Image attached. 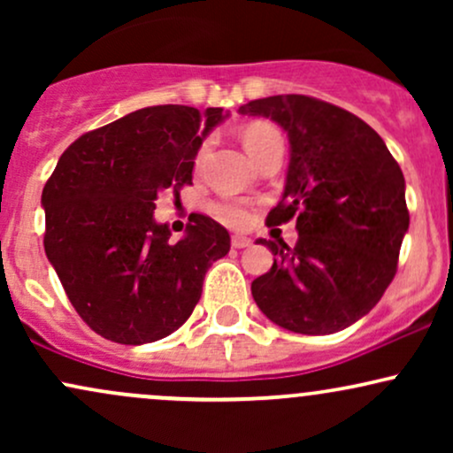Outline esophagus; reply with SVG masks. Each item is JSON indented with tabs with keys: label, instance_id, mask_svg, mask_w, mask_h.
<instances>
[{
	"label": "esophagus",
	"instance_id": "34e87169",
	"mask_svg": "<svg viewBox=\"0 0 453 453\" xmlns=\"http://www.w3.org/2000/svg\"><path fill=\"white\" fill-rule=\"evenodd\" d=\"M249 244H251V238H247V236H232V247L234 249H244V247H249Z\"/></svg>",
	"mask_w": 453,
	"mask_h": 453
}]
</instances>
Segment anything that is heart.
<instances>
[{"mask_svg": "<svg viewBox=\"0 0 453 453\" xmlns=\"http://www.w3.org/2000/svg\"><path fill=\"white\" fill-rule=\"evenodd\" d=\"M274 138H280L279 132L274 127L266 126V123H256V126H249L242 134L244 147H247V150L251 155L256 153L262 144H266L268 140H274ZM211 147H212L211 138H206L204 142L200 144V149H197V153H196V170L204 168L206 159H209ZM212 211H215L217 219L223 221L226 226H230V227H242V226H247V221H249V209L242 204V202H232V200L219 202V204H215V209Z\"/></svg>", "mask_w": 453, "mask_h": 453, "instance_id": "1", "label": "heart"}]
</instances>
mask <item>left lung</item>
<instances>
[{"label":"left lung","mask_w":453,"mask_h":453,"mask_svg":"<svg viewBox=\"0 0 453 453\" xmlns=\"http://www.w3.org/2000/svg\"><path fill=\"white\" fill-rule=\"evenodd\" d=\"M279 123L289 138L283 197L268 226L296 219L298 242L259 238L277 256L251 283L270 321L298 334H332L381 300L409 230L404 176L368 123L309 96H273L238 108Z\"/></svg>","instance_id":"left-lung-1"}]
</instances>
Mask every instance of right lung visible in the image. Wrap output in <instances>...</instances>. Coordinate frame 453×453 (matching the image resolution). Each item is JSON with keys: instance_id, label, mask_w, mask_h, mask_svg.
<instances>
[{"instance_id": "right-lung-1", "label": "right lung", "mask_w": 453, "mask_h": 453, "mask_svg": "<svg viewBox=\"0 0 453 453\" xmlns=\"http://www.w3.org/2000/svg\"><path fill=\"white\" fill-rule=\"evenodd\" d=\"M223 108H140L82 134L46 180L44 251L76 313L121 345L173 334L194 313L206 270L227 256L230 234L189 215L185 236L153 217L161 191L191 185L202 140Z\"/></svg>"}]
</instances>
